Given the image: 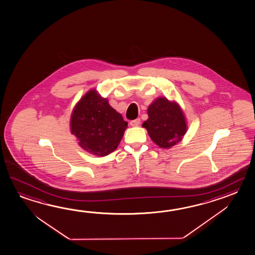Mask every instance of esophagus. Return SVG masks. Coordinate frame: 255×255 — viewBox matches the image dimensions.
<instances>
[{
  "instance_id": "1",
  "label": "esophagus",
  "mask_w": 255,
  "mask_h": 255,
  "mask_svg": "<svg viewBox=\"0 0 255 255\" xmlns=\"http://www.w3.org/2000/svg\"><path fill=\"white\" fill-rule=\"evenodd\" d=\"M140 124V119H136V120H131L130 121V126L131 127H137Z\"/></svg>"
}]
</instances>
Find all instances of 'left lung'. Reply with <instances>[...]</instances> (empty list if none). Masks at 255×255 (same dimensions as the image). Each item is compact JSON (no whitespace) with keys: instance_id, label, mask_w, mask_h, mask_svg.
<instances>
[{"instance_id":"8db88e82","label":"left lung","mask_w":255,"mask_h":255,"mask_svg":"<svg viewBox=\"0 0 255 255\" xmlns=\"http://www.w3.org/2000/svg\"><path fill=\"white\" fill-rule=\"evenodd\" d=\"M148 119L143 123L150 138L162 148H170L182 140L187 129L180 106L166 98H157L147 110Z\"/></svg>"}]
</instances>
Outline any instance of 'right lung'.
Wrapping results in <instances>:
<instances>
[{"label": "right lung", "mask_w": 255, "mask_h": 255, "mask_svg": "<svg viewBox=\"0 0 255 255\" xmlns=\"http://www.w3.org/2000/svg\"><path fill=\"white\" fill-rule=\"evenodd\" d=\"M127 127L128 122L96 90H90L80 99L70 118V131L79 140V145L98 156H105L117 149Z\"/></svg>", "instance_id": "obj_1"}]
</instances>
